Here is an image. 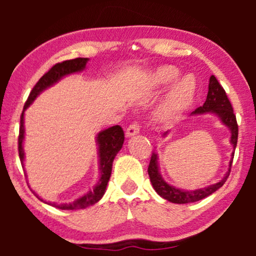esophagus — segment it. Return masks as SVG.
<instances>
[{"label": "esophagus", "instance_id": "esophagus-1", "mask_svg": "<svg viewBox=\"0 0 256 256\" xmlns=\"http://www.w3.org/2000/svg\"><path fill=\"white\" fill-rule=\"evenodd\" d=\"M138 132H140L138 124V122H132V124L128 126L127 130H126V136H127V138H132V136L138 134Z\"/></svg>", "mask_w": 256, "mask_h": 256}]
</instances>
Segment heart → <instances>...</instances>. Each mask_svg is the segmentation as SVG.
<instances>
[{
  "mask_svg": "<svg viewBox=\"0 0 256 256\" xmlns=\"http://www.w3.org/2000/svg\"><path fill=\"white\" fill-rule=\"evenodd\" d=\"M180 71L172 65L160 66L152 73L154 87H166L177 80ZM197 82L190 74H186L174 84L155 110V118L162 124H169L180 118L194 99Z\"/></svg>",
  "mask_w": 256,
  "mask_h": 256,
  "instance_id": "b5f03b06",
  "label": "heart"
}]
</instances>
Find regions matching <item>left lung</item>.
Returning a JSON list of instances; mask_svg holds the SVG:
<instances>
[{
  "label": "left lung",
  "mask_w": 256,
  "mask_h": 256,
  "mask_svg": "<svg viewBox=\"0 0 256 256\" xmlns=\"http://www.w3.org/2000/svg\"><path fill=\"white\" fill-rule=\"evenodd\" d=\"M205 113L216 114V116L220 118V121L230 129V144L233 146V150H236L238 143L236 118L233 112L232 104H230L228 98L226 96L225 90L222 88V86L220 85L214 76H211V78H210L208 93L204 104H202V107H198L194 112H192L191 115H202ZM233 157L234 152H232V158L230 160V169L225 174V176H224L222 180H219L218 183L216 184L210 185V186L197 188V190L194 191H185L182 190V188H174L163 180L158 170V162H157L156 152H152V158H150L148 174L154 188H155V191L160 196V197L166 199V200H169L171 202H174V204H188V202H194L208 197L210 194H212L213 192H216L218 188H220L224 184H225V182L230 176Z\"/></svg>",
  "instance_id": "8db88e82"
}]
</instances>
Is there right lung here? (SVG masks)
<instances>
[{
    "label": "right lung",
    "instance_id": "add662e5",
    "mask_svg": "<svg viewBox=\"0 0 256 256\" xmlns=\"http://www.w3.org/2000/svg\"><path fill=\"white\" fill-rule=\"evenodd\" d=\"M88 58H76L71 59V60H65L62 62H58L54 66L48 70L42 78L38 80V82L34 86L32 90L29 94L26 104H24L22 115H20V135H18V154L20 160L22 163V166H24V150H23V141H24V112L34 100L43 92L44 90L48 88V87L54 85L58 82L62 76L72 74V73L80 72L85 70ZM124 132L122 130L120 126H113L104 130L100 132L96 136L98 142V152H99V163H100V180L98 184L94 186L92 191H88L82 197H80L73 202H68V204H56V202H45L38 196L36 192H34V196L40 199V202H45V204L54 206V208L60 210H80L86 208L88 206L96 204L102 198V196L106 192V188L108 184V180L110 178L112 174V166H113V160L116 156V154L120 152L122 146H124Z\"/></svg>",
    "mask_w": 256,
    "mask_h": 256
}]
</instances>
